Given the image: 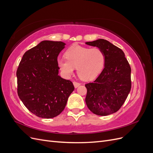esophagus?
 Listing matches in <instances>:
<instances>
[{
	"label": "esophagus",
	"instance_id": "1",
	"mask_svg": "<svg viewBox=\"0 0 153 153\" xmlns=\"http://www.w3.org/2000/svg\"><path fill=\"white\" fill-rule=\"evenodd\" d=\"M73 85H74L75 88H77L78 86L80 85V84L78 82H73Z\"/></svg>",
	"mask_w": 153,
	"mask_h": 153
}]
</instances>
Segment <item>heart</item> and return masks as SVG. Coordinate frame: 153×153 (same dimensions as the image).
Listing matches in <instances>:
<instances>
[{"label": "heart", "instance_id": "b5f03b06", "mask_svg": "<svg viewBox=\"0 0 153 153\" xmlns=\"http://www.w3.org/2000/svg\"><path fill=\"white\" fill-rule=\"evenodd\" d=\"M66 58L59 59L58 65L66 76H70L76 68L77 74L84 80L94 79L102 71L105 56L98 48H89L75 45L66 52Z\"/></svg>", "mask_w": 153, "mask_h": 153}]
</instances>
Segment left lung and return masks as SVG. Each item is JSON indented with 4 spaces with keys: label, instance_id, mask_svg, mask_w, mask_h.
I'll use <instances>...</instances> for the list:
<instances>
[{
    "label": "left lung",
    "instance_id": "1",
    "mask_svg": "<svg viewBox=\"0 0 153 153\" xmlns=\"http://www.w3.org/2000/svg\"><path fill=\"white\" fill-rule=\"evenodd\" d=\"M103 51L104 69L92 82L85 84V103L91 112L106 116L118 111L130 92L131 68L123 51L108 41L99 39L86 42Z\"/></svg>",
    "mask_w": 153,
    "mask_h": 153
}]
</instances>
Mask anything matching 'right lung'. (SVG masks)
<instances>
[{
    "instance_id": "1",
    "label": "right lung",
    "mask_w": 153,
    "mask_h": 153,
    "mask_svg": "<svg viewBox=\"0 0 153 153\" xmlns=\"http://www.w3.org/2000/svg\"><path fill=\"white\" fill-rule=\"evenodd\" d=\"M65 45L62 41H41L27 51L18 66V95L26 108L38 117L57 116L75 89L70 80L59 75L57 57Z\"/></svg>"
}]
</instances>
